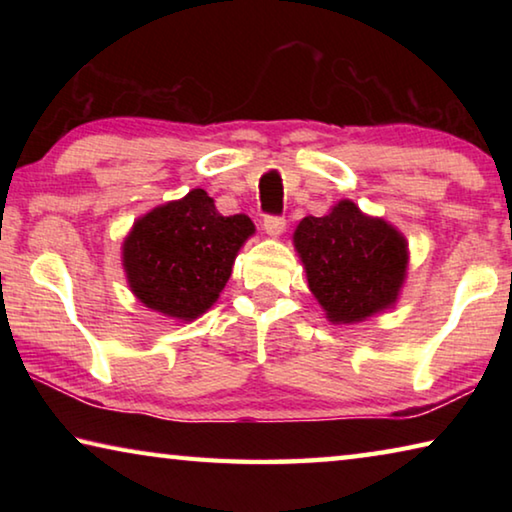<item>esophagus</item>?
Instances as JSON below:
<instances>
[{"label":"esophagus","instance_id":"1","mask_svg":"<svg viewBox=\"0 0 512 512\" xmlns=\"http://www.w3.org/2000/svg\"><path fill=\"white\" fill-rule=\"evenodd\" d=\"M284 225H287V221H284V216H275V214H266V216H264V230H266V235L280 237L282 232H284Z\"/></svg>","mask_w":512,"mask_h":512}]
</instances>
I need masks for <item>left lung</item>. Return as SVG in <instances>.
<instances>
[{"instance_id": "left-lung-1", "label": "left lung", "mask_w": 512, "mask_h": 512, "mask_svg": "<svg viewBox=\"0 0 512 512\" xmlns=\"http://www.w3.org/2000/svg\"><path fill=\"white\" fill-rule=\"evenodd\" d=\"M293 244L309 289L332 323H359L397 300L409 262L406 241L352 201H341L325 216H305Z\"/></svg>"}]
</instances>
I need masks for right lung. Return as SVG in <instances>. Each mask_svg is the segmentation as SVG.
<instances>
[{
    "mask_svg": "<svg viewBox=\"0 0 512 512\" xmlns=\"http://www.w3.org/2000/svg\"><path fill=\"white\" fill-rule=\"evenodd\" d=\"M255 225L246 214L223 216L205 189L155 207L124 241L128 284L146 307L192 320L210 309Z\"/></svg>",
    "mask_w": 512,
    "mask_h": 512,
    "instance_id": "add662e5",
    "label": "right lung"
}]
</instances>
